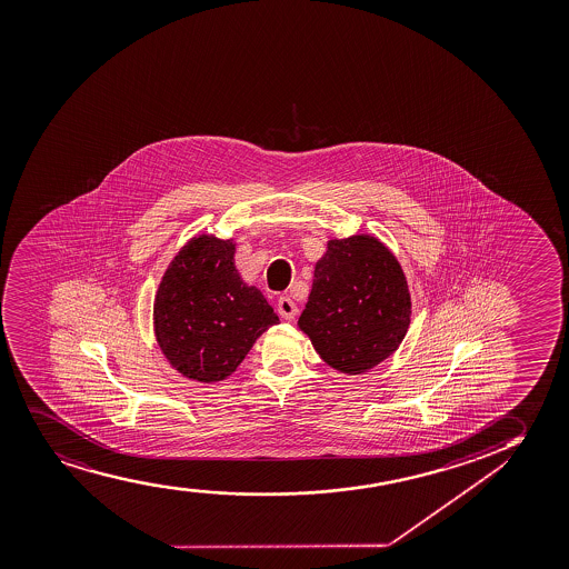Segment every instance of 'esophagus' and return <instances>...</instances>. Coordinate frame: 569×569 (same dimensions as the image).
Instances as JSON below:
<instances>
[{
  "instance_id": "esophagus-1",
  "label": "esophagus",
  "mask_w": 569,
  "mask_h": 569,
  "mask_svg": "<svg viewBox=\"0 0 569 569\" xmlns=\"http://www.w3.org/2000/svg\"><path fill=\"white\" fill-rule=\"evenodd\" d=\"M278 315H280L283 320H293L295 316H297V305H295L289 297H280V301H278Z\"/></svg>"
}]
</instances>
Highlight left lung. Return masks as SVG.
Returning <instances> with one entry per match:
<instances>
[{
    "label": "left lung",
    "mask_w": 569,
    "mask_h": 569,
    "mask_svg": "<svg viewBox=\"0 0 569 569\" xmlns=\"http://www.w3.org/2000/svg\"><path fill=\"white\" fill-rule=\"evenodd\" d=\"M410 316L407 276L393 251L357 233L328 241L297 326L326 365L358 376L399 349Z\"/></svg>",
    "instance_id": "1"
}]
</instances>
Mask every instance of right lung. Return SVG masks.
Returning a JSON list of instances; mask_svg holds the SVG:
<instances>
[{"mask_svg": "<svg viewBox=\"0 0 569 569\" xmlns=\"http://www.w3.org/2000/svg\"><path fill=\"white\" fill-rule=\"evenodd\" d=\"M236 239L197 233L170 260L153 302L162 357L182 378L217 383L236 372L270 326L280 323L259 288L236 268Z\"/></svg>", "mask_w": 569, "mask_h": 569, "instance_id": "right-lung-1", "label": "right lung"}]
</instances>
